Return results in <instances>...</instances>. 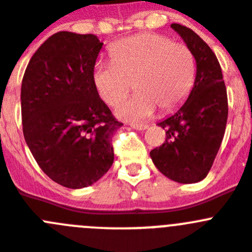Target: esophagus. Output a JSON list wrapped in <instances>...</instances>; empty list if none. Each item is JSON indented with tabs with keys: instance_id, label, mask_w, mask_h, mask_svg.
I'll list each match as a JSON object with an SVG mask.
<instances>
[{
	"instance_id": "1",
	"label": "esophagus",
	"mask_w": 252,
	"mask_h": 252,
	"mask_svg": "<svg viewBox=\"0 0 252 252\" xmlns=\"http://www.w3.org/2000/svg\"><path fill=\"white\" fill-rule=\"evenodd\" d=\"M131 128L137 129V130H146L148 126H144V124H131Z\"/></svg>"
}]
</instances>
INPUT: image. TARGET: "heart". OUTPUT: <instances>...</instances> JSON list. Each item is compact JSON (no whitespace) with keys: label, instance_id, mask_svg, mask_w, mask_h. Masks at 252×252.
Instances as JSON below:
<instances>
[{"label":"heart","instance_id":"1","mask_svg":"<svg viewBox=\"0 0 252 252\" xmlns=\"http://www.w3.org/2000/svg\"><path fill=\"white\" fill-rule=\"evenodd\" d=\"M112 63L98 61L92 81L99 98L110 106L121 103L134 81L137 94L117 108V115L143 122L160 108L171 112L183 103L196 76V59L182 42L158 33L124 38L109 50Z\"/></svg>","mask_w":252,"mask_h":252}]
</instances>
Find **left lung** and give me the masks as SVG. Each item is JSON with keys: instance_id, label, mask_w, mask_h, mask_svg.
<instances>
[{"instance_id": "obj_1", "label": "left lung", "mask_w": 252, "mask_h": 252, "mask_svg": "<svg viewBox=\"0 0 252 252\" xmlns=\"http://www.w3.org/2000/svg\"><path fill=\"white\" fill-rule=\"evenodd\" d=\"M171 27L196 59L193 88L180 109L158 126L165 130L162 146L151 151L158 171L178 183L206 178L214 164L227 123V93L214 51L194 31L180 24Z\"/></svg>"}]
</instances>
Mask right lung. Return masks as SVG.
<instances>
[{"label":"right lung","mask_w":252,"mask_h":252,"mask_svg":"<svg viewBox=\"0 0 252 252\" xmlns=\"http://www.w3.org/2000/svg\"><path fill=\"white\" fill-rule=\"evenodd\" d=\"M103 42L60 31L36 50L21 85L22 130L40 168L64 187L92 186L114 162L113 117L92 81Z\"/></svg>","instance_id":"obj_1"}]
</instances>
